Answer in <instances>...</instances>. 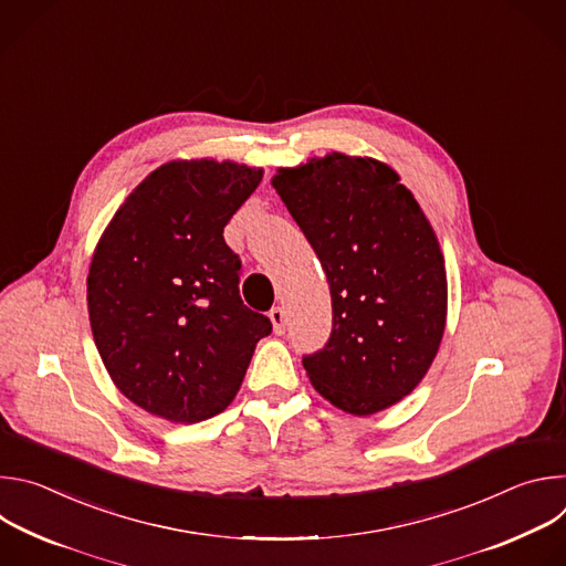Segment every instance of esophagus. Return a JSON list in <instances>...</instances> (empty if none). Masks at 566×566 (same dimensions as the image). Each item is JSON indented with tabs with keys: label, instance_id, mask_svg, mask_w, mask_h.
Masks as SVG:
<instances>
[{
	"label": "esophagus",
	"instance_id": "esophagus-1",
	"mask_svg": "<svg viewBox=\"0 0 566 566\" xmlns=\"http://www.w3.org/2000/svg\"><path fill=\"white\" fill-rule=\"evenodd\" d=\"M269 317H271L273 332H275L277 336H282V334L286 332V313H284V308H282V306H273L271 313H269Z\"/></svg>",
	"mask_w": 566,
	"mask_h": 566
}]
</instances>
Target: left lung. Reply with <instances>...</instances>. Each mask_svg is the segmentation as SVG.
Returning a JSON list of instances; mask_svg holds the SVG:
<instances>
[{"label": "left lung", "mask_w": 566, "mask_h": 566, "mask_svg": "<svg viewBox=\"0 0 566 566\" xmlns=\"http://www.w3.org/2000/svg\"><path fill=\"white\" fill-rule=\"evenodd\" d=\"M327 273L334 329L302 360L315 391L352 417L382 412L426 378L448 317L437 232L394 168L329 151L271 179Z\"/></svg>", "instance_id": "obj_1"}]
</instances>
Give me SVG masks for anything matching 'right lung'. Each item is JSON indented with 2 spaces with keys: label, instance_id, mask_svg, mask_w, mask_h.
Listing matches in <instances>:
<instances>
[{
  "label": "right lung",
  "instance_id": "add662e5",
  "mask_svg": "<svg viewBox=\"0 0 566 566\" xmlns=\"http://www.w3.org/2000/svg\"><path fill=\"white\" fill-rule=\"evenodd\" d=\"M264 177L237 160L177 158L149 172L103 230L87 275L96 349L123 396L151 417L223 412L271 319L239 297L223 228Z\"/></svg>",
  "mask_w": 566,
  "mask_h": 566
}]
</instances>
